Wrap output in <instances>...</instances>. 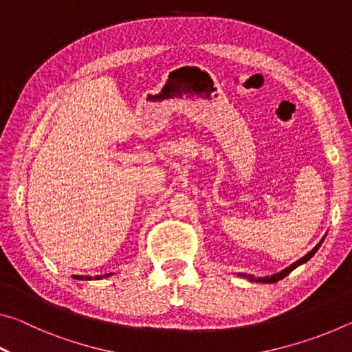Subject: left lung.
I'll use <instances>...</instances> for the list:
<instances>
[{"mask_svg":"<svg viewBox=\"0 0 352 352\" xmlns=\"http://www.w3.org/2000/svg\"><path fill=\"white\" fill-rule=\"evenodd\" d=\"M321 243H323V239H321L318 243H317V245H315L314 248H312V252H309L306 256H302V258L300 259V261H296V262H294V264H292V265H289L287 267V269H284L283 272H279V273H276V275H273V276H270V278H259V279H256V283H278L279 281V279H283L284 276H287L289 275V273L292 272V270H295L296 269V267L298 265H301V264H305V262H307L309 259H311L312 258V256L315 254V253H317V250L320 248V245H321Z\"/></svg>","mask_w":352,"mask_h":352,"instance_id":"obj_1","label":"left lung"}]
</instances>
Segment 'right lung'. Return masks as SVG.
Wrapping results in <instances>:
<instances>
[{
  "label": "right lung",
  "mask_w": 352,
  "mask_h": 352,
  "mask_svg": "<svg viewBox=\"0 0 352 352\" xmlns=\"http://www.w3.org/2000/svg\"><path fill=\"white\" fill-rule=\"evenodd\" d=\"M107 276H109V275H107ZM77 279H83V278H80V276H77ZM87 279H90V278H87Z\"/></svg>",
  "instance_id": "1"
}]
</instances>
